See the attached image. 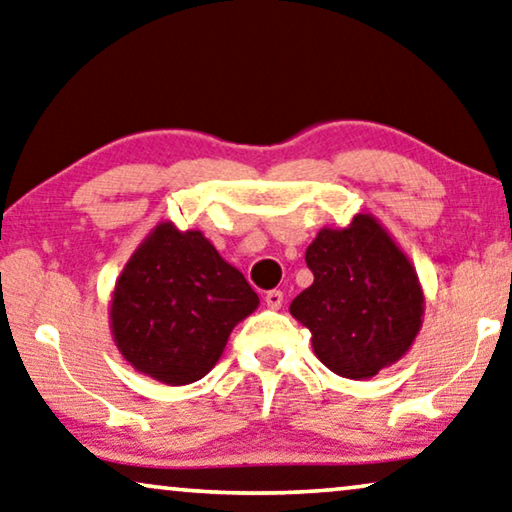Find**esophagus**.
I'll return each instance as SVG.
<instances>
[{
  "mask_svg": "<svg viewBox=\"0 0 512 512\" xmlns=\"http://www.w3.org/2000/svg\"><path fill=\"white\" fill-rule=\"evenodd\" d=\"M264 301H266V305H269L271 310H278L280 305H282V292H280V289H271V292H266Z\"/></svg>",
  "mask_w": 512,
  "mask_h": 512,
  "instance_id": "obj_1",
  "label": "esophagus"
}]
</instances>
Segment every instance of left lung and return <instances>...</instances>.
<instances>
[{
  "label": "left lung",
  "mask_w": 512,
  "mask_h": 512,
  "mask_svg": "<svg viewBox=\"0 0 512 512\" xmlns=\"http://www.w3.org/2000/svg\"><path fill=\"white\" fill-rule=\"evenodd\" d=\"M315 282L289 312L312 333V352L345 379H370L398 363L423 326L418 273L372 213L322 227L305 250Z\"/></svg>",
  "instance_id": "obj_1"
}]
</instances>
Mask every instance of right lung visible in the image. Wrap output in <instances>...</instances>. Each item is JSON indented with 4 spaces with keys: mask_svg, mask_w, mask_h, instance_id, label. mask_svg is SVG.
I'll use <instances>...</instances> for the list:
<instances>
[{
    "mask_svg": "<svg viewBox=\"0 0 512 512\" xmlns=\"http://www.w3.org/2000/svg\"><path fill=\"white\" fill-rule=\"evenodd\" d=\"M259 296L200 230L163 220L114 282L110 331L124 361L167 386L202 379Z\"/></svg>",
    "mask_w": 512,
    "mask_h": 512,
    "instance_id": "add662e5",
    "label": "right lung"
}]
</instances>
